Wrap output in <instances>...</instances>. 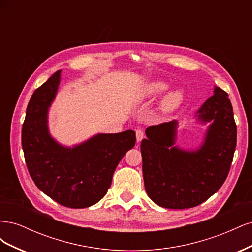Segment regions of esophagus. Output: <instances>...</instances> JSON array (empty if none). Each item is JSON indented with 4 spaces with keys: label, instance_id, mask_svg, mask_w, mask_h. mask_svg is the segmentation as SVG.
<instances>
[{
    "label": "esophagus",
    "instance_id": "1",
    "mask_svg": "<svg viewBox=\"0 0 252 252\" xmlns=\"http://www.w3.org/2000/svg\"><path fill=\"white\" fill-rule=\"evenodd\" d=\"M135 134H136V141H138V142H141L144 139V130L142 128L136 129Z\"/></svg>",
    "mask_w": 252,
    "mask_h": 252
}]
</instances>
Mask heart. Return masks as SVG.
Segmentation results:
<instances>
[{"label":"heart","mask_w":252,"mask_h":252,"mask_svg":"<svg viewBox=\"0 0 252 252\" xmlns=\"http://www.w3.org/2000/svg\"><path fill=\"white\" fill-rule=\"evenodd\" d=\"M167 89H168V84L163 81H155L147 84L143 88L142 94L145 97L154 98L162 94ZM183 101H184V93L181 89L172 90L163 98L161 104L162 111L165 113H169L177 110L182 105Z\"/></svg>","instance_id":"1"}]
</instances>
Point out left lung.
Returning a JSON list of instances; mask_svg holds the SVG:
<instances>
[{"instance_id":"obj_1","label":"left lung","mask_w":252,"mask_h":252,"mask_svg":"<svg viewBox=\"0 0 252 252\" xmlns=\"http://www.w3.org/2000/svg\"><path fill=\"white\" fill-rule=\"evenodd\" d=\"M197 110V119L212 122L202 146L187 151L173 146L177 121L146 129L141 143L146 192L169 209L195 207L215 194L230 170L236 146V125L228 94L220 87Z\"/></svg>"}]
</instances>
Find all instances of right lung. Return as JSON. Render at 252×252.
I'll return each mask as SVG.
<instances>
[{
    "mask_svg": "<svg viewBox=\"0 0 252 252\" xmlns=\"http://www.w3.org/2000/svg\"><path fill=\"white\" fill-rule=\"evenodd\" d=\"M61 71L36 88L22 127V147L29 174L41 191L69 208H86L107 193L112 175L135 144V132L100 133L72 148L53 140L47 114L55 100Z\"/></svg>",
    "mask_w": 252,
    "mask_h": 252,
    "instance_id": "add662e5",
    "label": "right lung"
}]
</instances>
